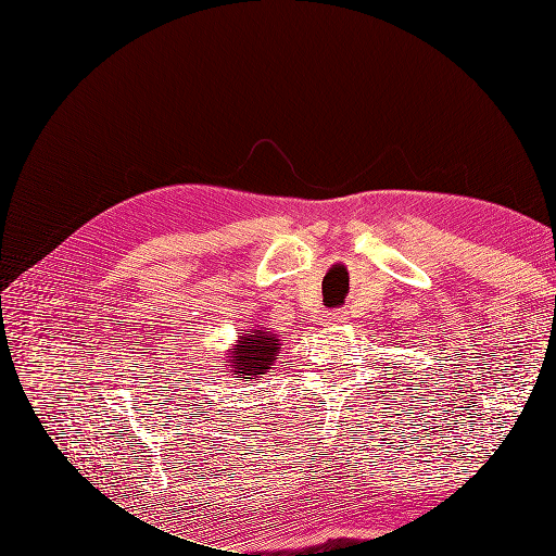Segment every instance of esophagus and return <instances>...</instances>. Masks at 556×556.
<instances>
[{
    "instance_id": "1",
    "label": "esophagus",
    "mask_w": 556,
    "mask_h": 556,
    "mask_svg": "<svg viewBox=\"0 0 556 556\" xmlns=\"http://www.w3.org/2000/svg\"><path fill=\"white\" fill-rule=\"evenodd\" d=\"M327 319H329V325H341V323H345V319H348V311L345 308H336V311H331L327 315Z\"/></svg>"
}]
</instances>
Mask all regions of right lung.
I'll list each match as a JSON object with an SVG mask.
<instances>
[{
    "label": "right lung",
    "instance_id": "right-lung-1",
    "mask_svg": "<svg viewBox=\"0 0 556 556\" xmlns=\"http://www.w3.org/2000/svg\"><path fill=\"white\" fill-rule=\"evenodd\" d=\"M278 336L268 333L262 327L241 336L239 345L231 350L229 374L233 378H257L268 374L278 355Z\"/></svg>",
    "mask_w": 556,
    "mask_h": 556
}]
</instances>
